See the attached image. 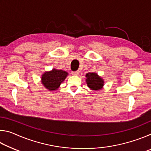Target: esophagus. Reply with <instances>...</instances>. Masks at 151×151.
I'll return each instance as SVG.
<instances>
[{
    "label": "esophagus",
    "instance_id": "obj_1",
    "mask_svg": "<svg viewBox=\"0 0 151 151\" xmlns=\"http://www.w3.org/2000/svg\"><path fill=\"white\" fill-rule=\"evenodd\" d=\"M79 74V71L77 70V71H75V72H73L72 73V75H78Z\"/></svg>",
    "mask_w": 151,
    "mask_h": 151
}]
</instances>
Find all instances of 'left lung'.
<instances>
[{
  "label": "left lung",
  "mask_w": 151,
  "mask_h": 151,
  "mask_svg": "<svg viewBox=\"0 0 151 151\" xmlns=\"http://www.w3.org/2000/svg\"><path fill=\"white\" fill-rule=\"evenodd\" d=\"M86 83L91 90L99 91L103 89L104 85L103 78L96 73H88L86 75Z\"/></svg>",
  "instance_id": "obj_1"
}]
</instances>
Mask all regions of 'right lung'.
Returning <instances> with one entry per match:
<instances>
[{"label":"right lung","mask_w":151,"mask_h":151,"mask_svg":"<svg viewBox=\"0 0 151 151\" xmlns=\"http://www.w3.org/2000/svg\"><path fill=\"white\" fill-rule=\"evenodd\" d=\"M68 75V73L66 71L53 68L42 74L41 83L49 91H57Z\"/></svg>","instance_id":"right-lung-1"}]
</instances>
